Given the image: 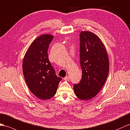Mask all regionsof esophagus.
Instances as JSON below:
<instances>
[{
    "instance_id": "esophagus-1",
    "label": "esophagus",
    "mask_w": 130,
    "mask_h": 130,
    "mask_svg": "<svg viewBox=\"0 0 130 130\" xmlns=\"http://www.w3.org/2000/svg\"><path fill=\"white\" fill-rule=\"evenodd\" d=\"M63 79L66 80H70V77H69V75H67V76H66V77H65Z\"/></svg>"
}]
</instances>
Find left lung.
<instances>
[{"mask_svg":"<svg viewBox=\"0 0 130 130\" xmlns=\"http://www.w3.org/2000/svg\"><path fill=\"white\" fill-rule=\"evenodd\" d=\"M80 63L82 79L75 84V95L83 100H89L102 89L109 71V58L99 37L90 31L80 34Z\"/></svg>","mask_w":130,"mask_h":130,"instance_id":"left-lung-1","label":"left lung"}]
</instances>
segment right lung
<instances>
[{"mask_svg":"<svg viewBox=\"0 0 130 130\" xmlns=\"http://www.w3.org/2000/svg\"><path fill=\"white\" fill-rule=\"evenodd\" d=\"M53 39V36L50 34L36 38L27 49L23 62V74L27 87L32 93L42 100L54 96L62 80L56 75L47 53Z\"/></svg>","mask_w":130,"mask_h":130,"instance_id":"add662e5","label":"right lung"}]
</instances>
